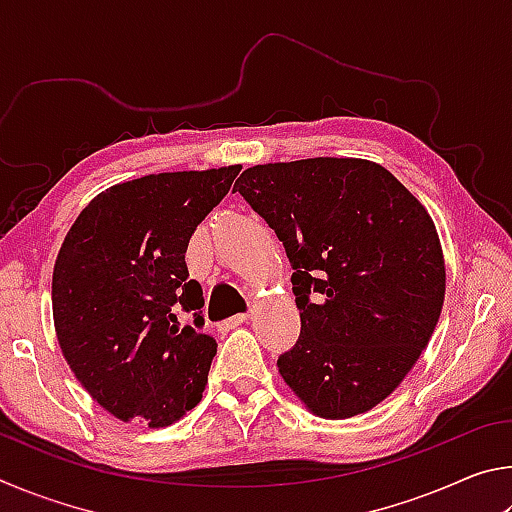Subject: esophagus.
<instances>
[{
  "instance_id": "esophagus-1",
  "label": "esophagus",
  "mask_w": 512,
  "mask_h": 512,
  "mask_svg": "<svg viewBox=\"0 0 512 512\" xmlns=\"http://www.w3.org/2000/svg\"><path fill=\"white\" fill-rule=\"evenodd\" d=\"M248 318H250V314H239V316H232V318L225 320L223 327H228V329H235V327H239L241 323H246Z\"/></svg>"
}]
</instances>
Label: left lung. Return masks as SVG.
Here are the masks:
<instances>
[{
	"label": "left lung",
	"instance_id": "1",
	"mask_svg": "<svg viewBox=\"0 0 512 512\" xmlns=\"http://www.w3.org/2000/svg\"><path fill=\"white\" fill-rule=\"evenodd\" d=\"M237 189L293 268L300 339L282 379L327 420L386 400L427 348L445 300V259L424 205L381 164L309 158L257 164Z\"/></svg>",
	"mask_w": 512,
	"mask_h": 512
}]
</instances>
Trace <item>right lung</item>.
Here are the masks:
<instances>
[{"instance_id":"right-lung-1","label":"right lung","mask_w":512,"mask_h":512,"mask_svg":"<svg viewBox=\"0 0 512 512\" xmlns=\"http://www.w3.org/2000/svg\"><path fill=\"white\" fill-rule=\"evenodd\" d=\"M239 171L151 173L110 187L60 246L51 282L60 350L119 420L169 427L201 402L216 341L201 334L203 289L185 253ZM178 310L193 311L194 328L179 327Z\"/></svg>"}]
</instances>
